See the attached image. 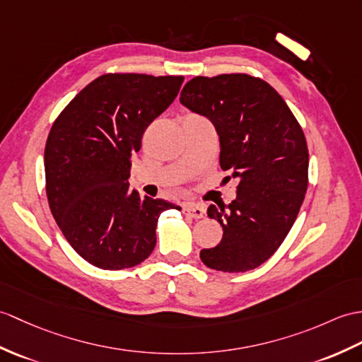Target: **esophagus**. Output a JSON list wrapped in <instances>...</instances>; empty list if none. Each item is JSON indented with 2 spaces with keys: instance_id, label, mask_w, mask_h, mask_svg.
Instances as JSON below:
<instances>
[{
  "instance_id": "1",
  "label": "esophagus",
  "mask_w": 362,
  "mask_h": 362,
  "mask_svg": "<svg viewBox=\"0 0 362 362\" xmlns=\"http://www.w3.org/2000/svg\"><path fill=\"white\" fill-rule=\"evenodd\" d=\"M183 214H187L189 217H194V219H202L205 216V208L199 205V204H187L182 206Z\"/></svg>"
}]
</instances>
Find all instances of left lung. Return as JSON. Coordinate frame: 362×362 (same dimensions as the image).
I'll return each mask as SVG.
<instances>
[{"mask_svg":"<svg viewBox=\"0 0 362 362\" xmlns=\"http://www.w3.org/2000/svg\"><path fill=\"white\" fill-rule=\"evenodd\" d=\"M180 103L214 124L221 168L239 180L228 206H208L223 236L219 245L200 251L202 262L217 272L253 270L281 247L304 202V132L284 98L247 74L194 77L182 89Z\"/></svg>","mask_w":362,"mask_h":362,"instance_id":"obj_1","label":"left lung"}]
</instances>
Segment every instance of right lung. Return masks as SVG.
Masks as SVG:
<instances>
[{
    "instance_id": "right-lung-1",
    "label": "right lung",
    "mask_w": 362,
    "mask_h": 362,
    "mask_svg": "<svg viewBox=\"0 0 362 362\" xmlns=\"http://www.w3.org/2000/svg\"><path fill=\"white\" fill-rule=\"evenodd\" d=\"M182 75L106 74L57 117L45 148L46 194L66 240L90 265L123 270L156 247L163 199L129 189L143 132L177 97Z\"/></svg>"
}]
</instances>
